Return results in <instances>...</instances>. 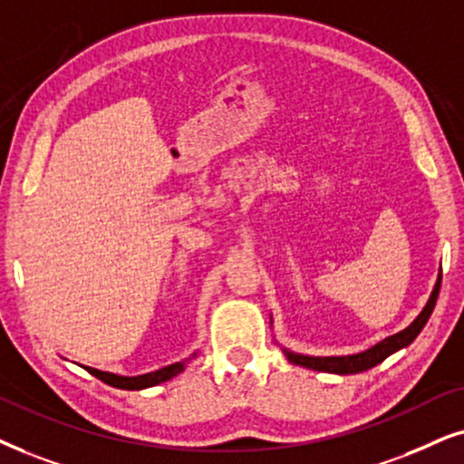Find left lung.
Returning a JSON list of instances; mask_svg holds the SVG:
<instances>
[{
  "label": "left lung",
  "mask_w": 464,
  "mask_h": 464,
  "mask_svg": "<svg viewBox=\"0 0 464 464\" xmlns=\"http://www.w3.org/2000/svg\"><path fill=\"white\" fill-rule=\"evenodd\" d=\"M440 288H441V274H440V277H437V284H435L433 293H430L429 304L424 305V310L420 312V316L413 320L407 329L397 333V335L386 337L384 342L375 343L373 348H369L365 352H358V354H350V356H305V354H296V352L284 350V354H286V358L293 362V365L314 369V372L339 373V375L367 372V369L380 365L386 356H391L392 352L405 348V345H410L413 339L418 337V333L424 329L426 320L430 318V314H433V310H435L437 296H440Z\"/></svg>",
  "instance_id": "8db88e82"
}]
</instances>
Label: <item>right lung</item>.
Instances as JSON below:
<instances>
[{"label":"right lung","mask_w":464,"mask_h":464,"mask_svg":"<svg viewBox=\"0 0 464 464\" xmlns=\"http://www.w3.org/2000/svg\"><path fill=\"white\" fill-rule=\"evenodd\" d=\"M84 369L108 386L122 388V391H141V388H150V386L163 384V382H168V380L174 378V375L184 372V362H174V365L159 369V372L135 375V378H127V375H116V373H108V372H99V369H92V367H84Z\"/></svg>","instance_id":"1"}]
</instances>
